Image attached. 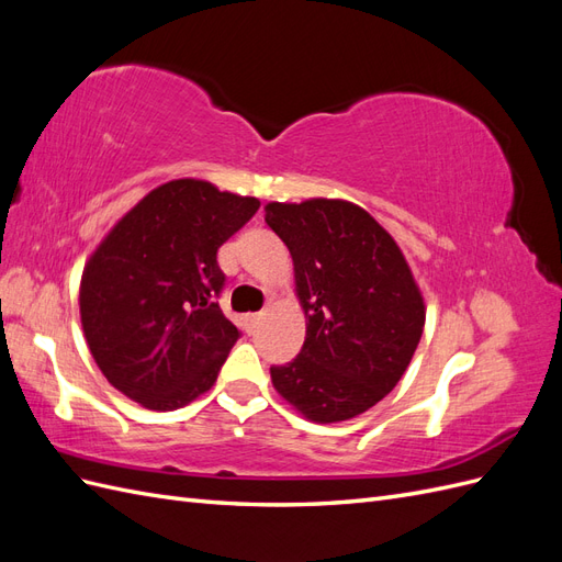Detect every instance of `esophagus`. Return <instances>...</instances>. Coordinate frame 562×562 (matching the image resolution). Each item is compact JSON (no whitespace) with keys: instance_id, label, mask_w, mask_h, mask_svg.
Listing matches in <instances>:
<instances>
[{"instance_id":"esophagus-1","label":"esophagus","mask_w":562,"mask_h":562,"mask_svg":"<svg viewBox=\"0 0 562 562\" xmlns=\"http://www.w3.org/2000/svg\"><path fill=\"white\" fill-rule=\"evenodd\" d=\"M246 321H248V326H250V328H255V326H258V323L262 321V312H258V314H248V316H246Z\"/></svg>"}]
</instances>
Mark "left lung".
Instances as JSON below:
<instances>
[{
	"instance_id": "left-lung-1",
	"label": "left lung",
	"mask_w": 562,
	"mask_h": 562,
	"mask_svg": "<svg viewBox=\"0 0 562 562\" xmlns=\"http://www.w3.org/2000/svg\"><path fill=\"white\" fill-rule=\"evenodd\" d=\"M288 246L307 316L291 363L271 366L279 394L318 424L345 422L398 384L424 330V300L401 248L363 209L312 199L267 203Z\"/></svg>"
}]
</instances>
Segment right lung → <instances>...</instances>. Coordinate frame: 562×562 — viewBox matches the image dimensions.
<instances>
[{
    "label": "right lung",
    "instance_id": "1",
    "mask_svg": "<svg viewBox=\"0 0 562 562\" xmlns=\"http://www.w3.org/2000/svg\"><path fill=\"white\" fill-rule=\"evenodd\" d=\"M255 196L203 180L151 190L119 220L81 277V326L108 382L149 411L209 391L241 330L223 314L217 250L258 213Z\"/></svg>",
    "mask_w": 562,
    "mask_h": 562
}]
</instances>
